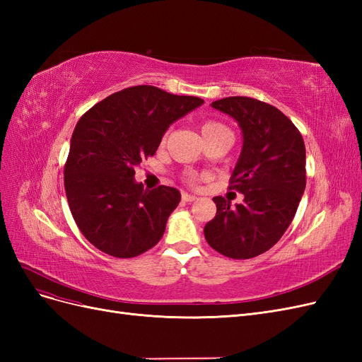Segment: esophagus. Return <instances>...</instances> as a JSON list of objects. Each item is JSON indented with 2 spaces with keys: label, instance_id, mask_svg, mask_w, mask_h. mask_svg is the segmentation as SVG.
Returning <instances> with one entry per match:
<instances>
[{
  "label": "esophagus",
  "instance_id": "obj_1",
  "mask_svg": "<svg viewBox=\"0 0 362 362\" xmlns=\"http://www.w3.org/2000/svg\"><path fill=\"white\" fill-rule=\"evenodd\" d=\"M181 198H182L184 202H193V201H196V196H193L190 193H182Z\"/></svg>",
  "mask_w": 362,
  "mask_h": 362
}]
</instances>
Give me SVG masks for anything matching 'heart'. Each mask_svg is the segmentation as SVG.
I'll list each match as a JSON object with an SVG mask.
<instances>
[{"label": "heart", "mask_w": 362, "mask_h": 362, "mask_svg": "<svg viewBox=\"0 0 362 362\" xmlns=\"http://www.w3.org/2000/svg\"><path fill=\"white\" fill-rule=\"evenodd\" d=\"M221 133H228L229 134V131L223 124L216 122V120H205V122H202V125H201L202 139L208 137V136H213V134H221ZM196 181H198V180H196L194 177L190 178V182H196Z\"/></svg>", "instance_id": "b5f03b06"}]
</instances>
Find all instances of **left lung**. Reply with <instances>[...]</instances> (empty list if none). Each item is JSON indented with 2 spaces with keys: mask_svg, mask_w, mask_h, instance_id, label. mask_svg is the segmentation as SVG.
I'll list each match as a JSON object with an SVG mask.
<instances>
[{
  "mask_svg": "<svg viewBox=\"0 0 362 362\" xmlns=\"http://www.w3.org/2000/svg\"><path fill=\"white\" fill-rule=\"evenodd\" d=\"M231 116L243 146L229 189L243 193V204L213 198L217 213L204 235L218 254L247 259L264 254L287 231L306 184L305 144L299 129L276 107L247 96L211 103Z\"/></svg>",
  "mask_w": 362,
  "mask_h": 362,
  "instance_id": "1",
  "label": "left lung"
}]
</instances>
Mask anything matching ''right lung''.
Instances as JSON below:
<instances>
[{
  "label": "right lung",
  "instance_id": "right-lung-1",
  "mask_svg": "<svg viewBox=\"0 0 362 362\" xmlns=\"http://www.w3.org/2000/svg\"><path fill=\"white\" fill-rule=\"evenodd\" d=\"M202 104L198 96L134 86L81 116L64 164V190L76 226L95 247L133 258L160 242L181 193L168 185L144 189L134 168L156 154L175 120Z\"/></svg>",
  "mask_w": 362,
  "mask_h": 362
}]
</instances>
